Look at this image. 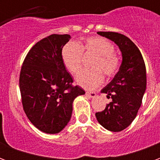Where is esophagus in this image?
Listing matches in <instances>:
<instances>
[{"mask_svg":"<svg viewBox=\"0 0 160 160\" xmlns=\"http://www.w3.org/2000/svg\"><path fill=\"white\" fill-rule=\"evenodd\" d=\"M86 95H87V97L89 98H94L96 96V93L95 92H86Z\"/></svg>","mask_w":160,"mask_h":160,"instance_id":"obj_1","label":"esophagus"}]
</instances>
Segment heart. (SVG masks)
<instances>
[{"instance_id":"heart-1","label":"heart","mask_w":160,"mask_h":160,"mask_svg":"<svg viewBox=\"0 0 160 160\" xmlns=\"http://www.w3.org/2000/svg\"><path fill=\"white\" fill-rule=\"evenodd\" d=\"M82 52L96 55L92 62V69L82 70L77 74L75 82L85 89H94L103 82V73L111 77L118 72L119 58L114 53V46L107 39L101 37H91L79 45L75 42H69L62 50V58L67 69L72 73H77L81 67Z\"/></svg>"}]
</instances>
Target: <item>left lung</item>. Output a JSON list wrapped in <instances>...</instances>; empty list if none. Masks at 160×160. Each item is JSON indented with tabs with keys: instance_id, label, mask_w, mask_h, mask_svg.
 I'll return each mask as SVG.
<instances>
[{
	"instance_id": "8db88e82",
	"label": "left lung",
	"mask_w": 160,
	"mask_h": 160,
	"mask_svg": "<svg viewBox=\"0 0 160 160\" xmlns=\"http://www.w3.org/2000/svg\"><path fill=\"white\" fill-rule=\"evenodd\" d=\"M98 34L114 42L122 53L118 72L101 92L111 98L104 111L96 113L98 122L107 130L119 132L128 127L137 115L147 88V71L141 51L128 38L112 32Z\"/></svg>"
}]
</instances>
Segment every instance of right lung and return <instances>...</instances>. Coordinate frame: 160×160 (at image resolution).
<instances>
[{
	"instance_id": "add662e5",
	"label": "right lung",
	"mask_w": 160,
	"mask_h": 160,
	"mask_svg": "<svg viewBox=\"0 0 160 160\" xmlns=\"http://www.w3.org/2000/svg\"><path fill=\"white\" fill-rule=\"evenodd\" d=\"M68 34H53L33 46L24 61L19 89L31 122L46 134H57L69 122L73 100L85 91L72 87L73 79L62 58Z\"/></svg>"
}]
</instances>
